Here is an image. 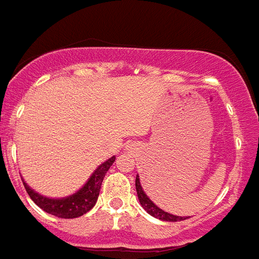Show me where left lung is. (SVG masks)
<instances>
[{"label":"left lung","instance_id":"obj_1","mask_svg":"<svg viewBox=\"0 0 259 259\" xmlns=\"http://www.w3.org/2000/svg\"><path fill=\"white\" fill-rule=\"evenodd\" d=\"M135 185H136V192H138V197L139 201L142 204L143 208L145 210L148 211L149 214L156 217V219L163 220V221H170V222H176V221H183L185 220V217H179V215H173L169 214V213H166V211L161 210L160 208H157L155 204H153L148 197H147V194L144 193L143 191L142 185H140V181H139V176H136V181H135Z\"/></svg>","mask_w":259,"mask_h":259}]
</instances>
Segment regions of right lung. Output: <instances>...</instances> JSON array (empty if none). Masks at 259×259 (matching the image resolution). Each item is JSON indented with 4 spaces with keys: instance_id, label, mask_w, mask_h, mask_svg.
<instances>
[{
    "instance_id": "right-lung-1",
    "label": "right lung",
    "mask_w": 259,
    "mask_h": 259,
    "mask_svg": "<svg viewBox=\"0 0 259 259\" xmlns=\"http://www.w3.org/2000/svg\"><path fill=\"white\" fill-rule=\"evenodd\" d=\"M114 161L115 157H111L110 160H107L106 163L98 166V169L93 173V176L90 177L86 185L70 197L61 198V200L46 198L35 193L33 189H30L25 183H23V187L26 189L30 198L45 211H48L53 215H57V217H61V219H75V217L86 214L90 209H93L96 200H98V196H99L102 181L106 176L107 170L110 169V166L114 164Z\"/></svg>"
}]
</instances>
